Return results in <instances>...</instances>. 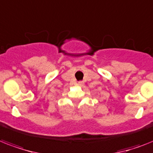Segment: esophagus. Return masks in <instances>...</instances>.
Instances as JSON below:
<instances>
[{
    "label": "esophagus",
    "instance_id": "esophagus-1",
    "mask_svg": "<svg viewBox=\"0 0 153 153\" xmlns=\"http://www.w3.org/2000/svg\"><path fill=\"white\" fill-rule=\"evenodd\" d=\"M78 85H79V86H81V85H83V83L82 82H78V84H77Z\"/></svg>",
    "mask_w": 153,
    "mask_h": 153
}]
</instances>
